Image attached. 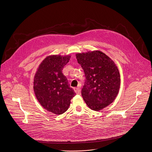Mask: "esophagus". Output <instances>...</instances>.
<instances>
[{"label": "esophagus", "instance_id": "obj_1", "mask_svg": "<svg viewBox=\"0 0 152 152\" xmlns=\"http://www.w3.org/2000/svg\"><path fill=\"white\" fill-rule=\"evenodd\" d=\"M74 90H75V92L77 94H79L80 93V88H79V87L74 88Z\"/></svg>", "mask_w": 152, "mask_h": 152}]
</instances>
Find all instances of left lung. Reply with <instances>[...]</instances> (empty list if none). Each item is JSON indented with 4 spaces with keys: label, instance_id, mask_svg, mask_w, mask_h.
I'll list each match as a JSON object with an SVG mask.
<instances>
[{
    "label": "left lung",
    "instance_id": "left-lung-1",
    "mask_svg": "<svg viewBox=\"0 0 152 152\" xmlns=\"http://www.w3.org/2000/svg\"><path fill=\"white\" fill-rule=\"evenodd\" d=\"M84 71L82 96L92 110L99 111L112 103L120 89V76L115 62L99 50L76 54Z\"/></svg>",
    "mask_w": 152,
    "mask_h": 152
}]
</instances>
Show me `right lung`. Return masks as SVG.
<instances>
[{"instance_id": "1", "label": "right lung", "mask_w": 152, "mask_h": 152, "mask_svg": "<svg viewBox=\"0 0 152 152\" xmlns=\"http://www.w3.org/2000/svg\"><path fill=\"white\" fill-rule=\"evenodd\" d=\"M70 57L59 55L47 56L39 64L34 76V90L37 99L45 110L56 115L67 111L71 99L76 95L62 73Z\"/></svg>"}]
</instances>
